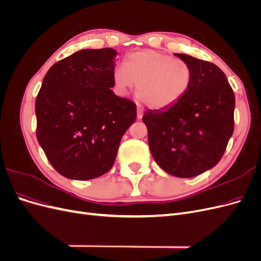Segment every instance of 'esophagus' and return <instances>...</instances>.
<instances>
[{"mask_svg": "<svg viewBox=\"0 0 261 261\" xmlns=\"http://www.w3.org/2000/svg\"><path fill=\"white\" fill-rule=\"evenodd\" d=\"M143 117V110H141L139 107L137 108V118L138 120H140V118Z\"/></svg>", "mask_w": 261, "mask_h": 261, "instance_id": "esophagus-1", "label": "esophagus"}]
</instances>
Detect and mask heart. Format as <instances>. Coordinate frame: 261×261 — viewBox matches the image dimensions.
<instances>
[{
    "label": "heart",
    "mask_w": 261,
    "mask_h": 261,
    "mask_svg": "<svg viewBox=\"0 0 261 261\" xmlns=\"http://www.w3.org/2000/svg\"><path fill=\"white\" fill-rule=\"evenodd\" d=\"M123 68L113 70L116 91L127 93L135 84L139 99L153 110H167L176 105L193 83V69L186 61L153 50L128 54Z\"/></svg>",
    "instance_id": "1"
}]
</instances>
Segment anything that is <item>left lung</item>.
Wrapping results in <instances>:
<instances>
[{
	"instance_id": "left-lung-1",
	"label": "left lung",
	"mask_w": 261,
	"mask_h": 261,
	"mask_svg": "<svg viewBox=\"0 0 261 261\" xmlns=\"http://www.w3.org/2000/svg\"><path fill=\"white\" fill-rule=\"evenodd\" d=\"M193 69L185 96L167 110H147L150 151L159 167L177 177H194L222 158L234 130V92L217 65L175 53Z\"/></svg>"
}]
</instances>
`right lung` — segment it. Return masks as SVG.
Returning <instances> with one entry per match:
<instances>
[{
    "label": "right lung",
    "mask_w": 261,
    "mask_h": 261,
    "mask_svg": "<svg viewBox=\"0 0 261 261\" xmlns=\"http://www.w3.org/2000/svg\"><path fill=\"white\" fill-rule=\"evenodd\" d=\"M116 54L111 48L77 51L43 78L35 108L37 139L67 178L87 180L109 172L136 120V105L111 90Z\"/></svg>",
    "instance_id": "1"
}]
</instances>
